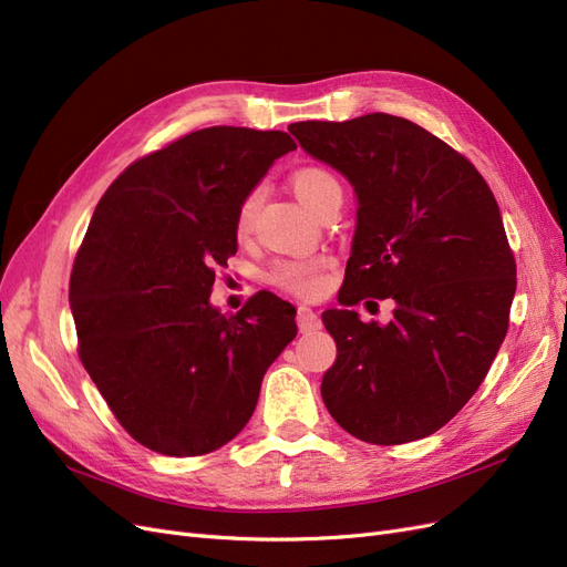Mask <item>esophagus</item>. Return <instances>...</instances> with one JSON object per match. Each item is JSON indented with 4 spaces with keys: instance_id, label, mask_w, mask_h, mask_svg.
Wrapping results in <instances>:
<instances>
[{
    "instance_id": "34e87169",
    "label": "esophagus",
    "mask_w": 567,
    "mask_h": 567,
    "mask_svg": "<svg viewBox=\"0 0 567 567\" xmlns=\"http://www.w3.org/2000/svg\"><path fill=\"white\" fill-rule=\"evenodd\" d=\"M296 321H298V329L300 333H310V331H317L321 329V319L317 317L315 310H310V307H298L296 312Z\"/></svg>"
}]
</instances>
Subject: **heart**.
I'll list each match as a JSON object with an SVG mask.
<instances>
[{"mask_svg":"<svg viewBox=\"0 0 567 567\" xmlns=\"http://www.w3.org/2000/svg\"><path fill=\"white\" fill-rule=\"evenodd\" d=\"M290 186H293L296 196L317 213L321 205L331 196L340 194V182L331 169L321 165H302L290 173ZM262 203V188L252 186L238 200L234 213V231L238 238L250 234L257 208ZM331 260L326 255L312 257H288L269 269V284L286 290L290 296L298 298H315L326 288V271H329Z\"/></svg>","mask_w":567,"mask_h":567,"instance_id":"obj_1","label":"heart"}]
</instances>
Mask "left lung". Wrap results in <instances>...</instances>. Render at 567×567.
Instances as JSON below:
<instances>
[{
    "label": "left lung",
    "instance_id": "8db88e82",
    "mask_svg": "<svg viewBox=\"0 0 567 567\" xmlns=\"http://www.w3.org/2000/svg\"><path fill=\"white\" fill-rule=\"evenodd\" d=\"M288 130L359 198L342 310L321 315L338 348L323 404L371 444L433 435L485 381L508 331L516 257L492 188L466 156L398 115ZM367 297L395 302L388 327L351 312Z\"/></svg>",
    "mask_w": 567,
    "mask_h": 567
}]
</instances>
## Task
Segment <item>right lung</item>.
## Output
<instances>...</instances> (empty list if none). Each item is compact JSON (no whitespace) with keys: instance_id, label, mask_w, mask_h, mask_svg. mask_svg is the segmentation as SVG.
<instances>
[{"instance_id":"add662e5","label":"right lung","mask_w":567,"mask_h":567,"mask_svg":"<svg viewBox=\"0 0 567 567\" xmlns=\"http://www.w3.org/2000/svg\"><path fill=\"white\" fill-rule=\"evenodd\" d=\"M296 142L205 127L134 161L101 196L78 248V354L117 423L146 450L203 456L250 421L265 371L296 338L269 290L231 317L208 298L236 252L234 213Z\"/></svg>"}]
</instances>
